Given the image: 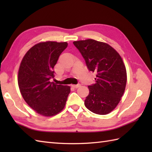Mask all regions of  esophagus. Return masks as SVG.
<instances>
[{"label":"esophagus","mask_w":152,"mask_h":152,"mask_svg":"<svg viewBox=\"0 0 152 152\" xmlns=\"http://www.w3.org/2000/svg\"><path fill=\"white\" fill-rule=\"evenodd\" d=\"M72 86L74 88H78L79 87L81 86V85H80V84H77V85H72Z\"/></svg>","instance_id":"1"}]
</instances>
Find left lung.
Segmentation results:
<instances>
[{
    "instance_id": "8db88e82",
    "label": "left lung",
    "mask_w": 152,
    "mask_h": 152,
    "mask_svg": "<svg viewBox=\"0 0 152 152\" xmlns=\"http://www.w3.org/2000/svg\"><path fill=\"white\" fill-rule=\"evenodd\" d=\"M84 58L89 71L96 73L95 83L89 86L86 107L99 115L109 114L125 91L127 72L121 56L108 44L92 39L73 42Z\"/></svg>"
}]
</instances>
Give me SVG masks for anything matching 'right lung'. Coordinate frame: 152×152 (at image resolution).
I'll use <instances>...</instances> for the list:
<instances>
[{"label":"right lung","instance_id":"add662e5","mask_svg":"<svg viewBox=\"0 0 152 152\" xmlns=\"http://www.w3.org/2000/svg\"><path fill=\"white\" fill-rule=\"evenodd\" d=\"M66 42L48 41L34 45L23 58L18 72V86L31 108L44 116H53L64 108L70 92L68 86L51 82L53 68Z\"/></svg>","mask_w":152,"mask_h":152}]
</instances>
